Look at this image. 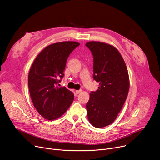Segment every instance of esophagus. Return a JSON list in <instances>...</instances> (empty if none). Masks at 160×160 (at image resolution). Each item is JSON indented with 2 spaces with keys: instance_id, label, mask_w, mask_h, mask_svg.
<instances>
[{
  "instance_id": "1",
  "label": "esophagus",
  "mask_w": 160,
  "mask_h": 160,
  "mask_svg": "<svg viewBox=\"0 0 160 160\" xmlns=\"http://www.w3.org/2000/svg\"><path fill=\"white\" fill-rule=\"evenodd\" d=\"M75 92H76L77 94H80V93H81L82 92V90H77L75 91Z\"/></svg>"
}]
</instances>
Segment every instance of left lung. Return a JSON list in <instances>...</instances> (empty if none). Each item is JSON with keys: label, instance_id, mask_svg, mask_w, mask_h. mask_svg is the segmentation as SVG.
Returning <instances> with one entry per match:
<instances>
[{"label": "left lung", "instance_id": "obj_1", "mask_svg": "<svg viewBox=\"0 0 160 160\" xmlns=\"http://www.w3.org/2000/svg\"><path fill=\"white\" fill-rule=\"evenodd\" d=\"M85 45L93 56V78L99 83L98 89L90 94L87 117L94 127L102 128L115 120L126 101L130 87L128 70L114 46L95 41Z\"/></svg>", "mask_w": 160, "mask_h": 160}]
</instances>
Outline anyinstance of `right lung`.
Segmentation results:
<instances>
[{
    "instance_id": "add662e5",
    "label": "right lung",
    "mask_w": 160,
    "mask_h": 160,
    "mask_svg": "<svg viewBox=\"0 0 160 160\" xmlns=\"http://www.w3.org/2000/svg\"><path fill=\"white\" fill-rule=\"evenodd\" d=\"M79 45L72 41L51 44L38 54L31 66L28 81L30 97L45 119L59 118L73 101V93L58 84L64 77L68 58Z\"/></svg>"
}]
</instances>
